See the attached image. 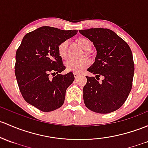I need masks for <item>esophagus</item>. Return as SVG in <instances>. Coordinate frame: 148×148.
<instances>
[{"label":"esophagus","instance_id":"34e87169","mask_svg":"<svg viewBox=\"0 0 148 148\" xmlns=\"http://www.w3.org/2000/svg\"><path fill=\"white\" fill-rule=\"evenodd\" d=\"M74 77H75V79H77V78H78L79 76V74H78V73L74 72Z\"/></svg>","mask_w":148,"mask_h":148}]
</instances>
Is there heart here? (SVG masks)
<instances>
[{
	"label": "heart",
	"instance_id": "heart-1",
	"mask_svg": "<svg viewBox=\"0 0 148 148\" xmlns=\"http://www.w3.org/2000/svg\"><path fill=\"white\" fill-rule=\"evenodd\" d=\"M77 42L82 49L84 50L85 55H89V52L92 48V42L91 40L84 37H80L77 39ZM68 42L66 40L62 42L57 47V52L59 55L62 59H66L67 57ZM90 60L88 58H82L79 60H71L66 62V69L72 72L78 73L86 69L89 65Z\"/></svg>",
	"mask_w": 148,
	"mask_h": 148
}]
</instances>
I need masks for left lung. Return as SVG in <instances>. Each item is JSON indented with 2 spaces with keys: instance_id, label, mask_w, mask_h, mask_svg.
<instances>
[{
  "instance_id": "1",
  "label": "left lung",
  "mask_w": 148,
  "mask_h": 148,
  "mask_svg": "<svg viewBox=\"0 0 148 148\" xmlns=\"http://www.w3.org/2000/svg\"><path fill=\"white\" fill-rule=\"evenodd\" d=\"M94 43L97 50L94 63L87 71L96 74L87 77L84 86V101L91 111L109 113L121 108L133 86L134 62L130 47L113 31L107 28L79 30ZM103 77L99 82L100 77Z\"/></svg>"
}]
</instances>
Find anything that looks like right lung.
I'll return each mask as SVG.
<instances>
[{
  "instance_id": "add662e5",
  "label": "right lung",
  "mask_w": 148,
  "mask_h": 148,
  "mask_svg": "<svg viewBox=\"0 0 148 148\" xmlns=\"http://www.w3.org/2000/svg\"><path fill=\"white\" fill-rule=\"evenodd\" d=\"M78 31L43 26L23 37L15 54V74L26 102L43 112L54 111L64 102L66 88L74 80L66 67L57 47Z\"/></svg>"
}]
</instances>
